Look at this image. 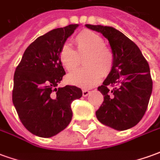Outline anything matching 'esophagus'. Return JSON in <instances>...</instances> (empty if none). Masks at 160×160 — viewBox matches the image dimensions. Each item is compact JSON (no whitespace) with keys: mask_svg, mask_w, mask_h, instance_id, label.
<instances>
[{"mask_svg":"<svg viewBox=\"0 0 160 160\" xmlns=\"http://www.w3.org/2000/svg\"><path fill=\"white\" fill-rule=\"evenodd\" d=\"M90 93V92L88 90H83L82 91V95H83V97H87L88 94Z\"/></svg>","mask_w":160,"mask_h":160,"instance_id":"esophagus-1","label":"esophagus"}]
</instances>
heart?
Masks as SVG:
<instances>
[{"mask_svg":"<svg viewBox=\"0 0 160 160\" xmlns=\"http://www.w3.org/2000/svg\"><path fill=\"white\" fill-rule=\"evenodd\" d=\"M74 42L77 51L69 44L65 43L59 53L60 62L67 70L72 71L80 64V56L83 55V62L87 66L73 71L67 76L68 83L82 87L90 88L98 84L112 68L113 54L111 49L104 46L103 38L89 30L80 32L75 38Z\"/></svg>","mask_w":160,"mask_h":160,"instance_id":"heart-1","label":"heart"}]
</instances>
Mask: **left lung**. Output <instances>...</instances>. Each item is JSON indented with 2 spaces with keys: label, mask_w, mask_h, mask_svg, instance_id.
Listing matches in <instances>:
<instances>
[{
  "label": "left lung",
  "mask_w": 160,
  "mask_h": 160,
  "mask_svg": "<svg viewBox=\"0 0 160 160\" xmlns=\"http://www.w3.org/2000/svg\"><path fill=\"white\" fill-rule=\"evenodd\" d=\"M106 38L113 54V64L98 90L104 102L96 111L98 120L116 130L131 128L148 109L152 80L147 60L138 46L112 26L86 25Z\"/></svg>",
  "instance_id": "1"
}]
</instances>
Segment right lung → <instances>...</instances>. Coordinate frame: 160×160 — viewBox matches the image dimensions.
Wrapping results in <instances>:
<instances>
[{
	"label": "right lung",
	"mask_w": 160,
	"mask_h": 160,
	"mask_svg": "<svg viewBox=\"0 0 160 160\" xmlns=\"http://www.w3.org/2000/svg\"><path fill=\"white\" fill-rule=\"evenodd\" d=\"M78 24L56 28L32 42L13 76L12 103L23 125L37 136L49 138L68 127L71 104L82 91L74 86L56 88L65 75L59 53Z\"/></svg>",
	"instance_id": "add662e5"
}]
</instances>
